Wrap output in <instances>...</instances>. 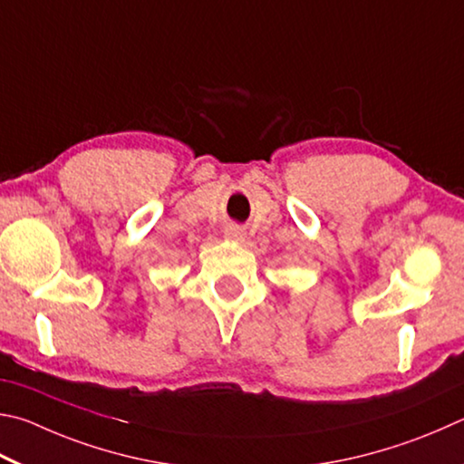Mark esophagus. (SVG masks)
Returning <instances> with one entry per match:
<instances>
[{"label": "esophagus", "instance_id": "obj_1", "mask_svg": "<svg viewBox=\"0 0 464 464\" xmlns=\"http://www.w3.org/2000/svg\"><path fill=\"white\" fill-rule=\"evenodd\" d=\"M224 237H226L227 240H232V242H245V240H246V232L242 230L240 226L230 224V226H226Z\"/></svg>", "mask_w": 464, "mask_h": 464}]
</instances>
